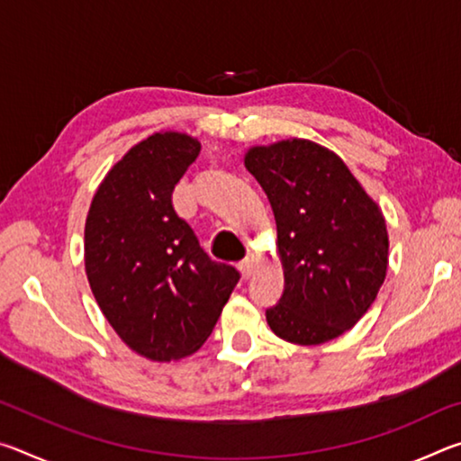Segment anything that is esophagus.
Segmentation results:
<instances>
[{
    "label": "esophagus",
    "instance_id": "esophagus-1",
    "mask_svg": "<svg viewBox=\"0 0 461 461\" xmlns=\"http://www.w3.org/2000/svg\"><path fill=\"white\" fill-rule=\"evenodd\" d=\"M238 268L241 270V275H244L246 278L252 276V272H254V258H252V256H246L244 260H240Z\"/></svg>",
    "mask_w": 461,
    "mask_h": 461
}]
</instances>
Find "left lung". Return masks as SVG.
<instances>
[{
	"label": "left lung",
	"mask_w": 461,
	"mask_h": 461,
	"mask_svg": "<svg viewBox=\"0 0 461 461\" xmlns=\"http://www.w3.org/2000/svg\"><path fill=\"white\" fill-rule=\"evenodd\" d=\"M246 168L275 212L285 291L267 309L278 338L315 346L352 330L386 276L380 209L339 156L309 140L252 148Z\"/></svg>",
	"instance_id": "obj_1"
}]
</instances>
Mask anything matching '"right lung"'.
<instances>
[{
  "label": "right lung",
  "mask_w": 461,
  "mask_h": 461,
  "mask_svg": "<svg viewBox=\"0 0 461 461\" xmlns=\"http://www.w3.org/2000/svg\"><path fill=\"white\" fill-rule=\"evenodd\" d=\"M197 140L162 131L109 170L85 223V270L115 333L156 362L185 357L212 335L240 272L215 262L173 207Z\"/></svg>",
  "instance_id": "right-lung-1"
}]
</instances>
